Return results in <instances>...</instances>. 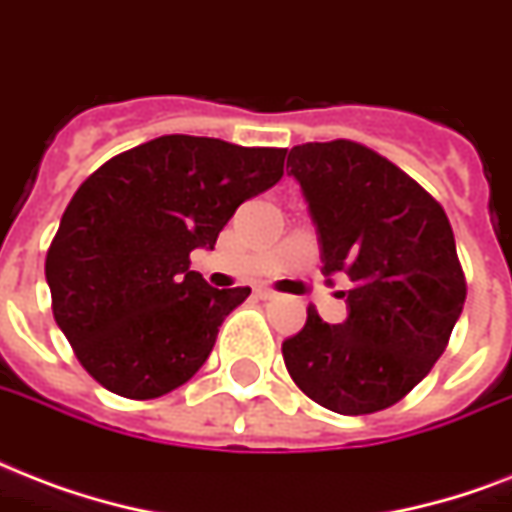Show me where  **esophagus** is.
<instances>
[{"instance_id": "esophagus-1", "label": "esophagus", "mask_w": 512, "mask_h": 512, "mask_svg": "<svg viewBox=\"0 0 512 512\" xmlns=\"http://www.w3.org/2000/svg\"><path fill=\"white\" fill-rule=\"evenodd\" d=\"M256 296L259 299H277V291H272V288H256Z\"/></svg>"}]
</instances>
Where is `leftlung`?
Returning a JSON list of instances; mask_svg holds the SVG:
<instances>
[{"label": "left lung", "instance_id": "1", "mask_svg": "<svg viewBox=\"0 0 512 512\" xmlns=\"http://www.w3.org/2000/svg\"><path fill=\"white\" fill-rule=\"evenodd\" d=\"M291 176L318 229L323 272H347V320L315 307L283 342L307 398L360 417L406 398L441 358L465 307V272L441 202L363 144L293 146Z\"/></svg>", "mask_w": 512, "mask_h": 512}]
</instances>
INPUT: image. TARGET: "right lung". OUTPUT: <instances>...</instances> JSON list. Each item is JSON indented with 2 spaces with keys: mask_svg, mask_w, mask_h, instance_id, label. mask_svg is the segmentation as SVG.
<instances>
[{
  "mask_svg": "<svg viewBox=\"0 0 512 512\" xmlns=\"http://www.w3.org/2000/svg\"><path fill=\"white\" fill-rule=\"evenodd\" d=\"M288 149L160 136L82 181L45 259L53 318L87 374L130 400L189 382L251 288L189 269L245 200L283 178Z\"/></svg>",
  "mask_w": 512,
  "mask_h": 512,
  "instance_id": "right-lung-1",
  "label": "right lung"
}]
</instances>
